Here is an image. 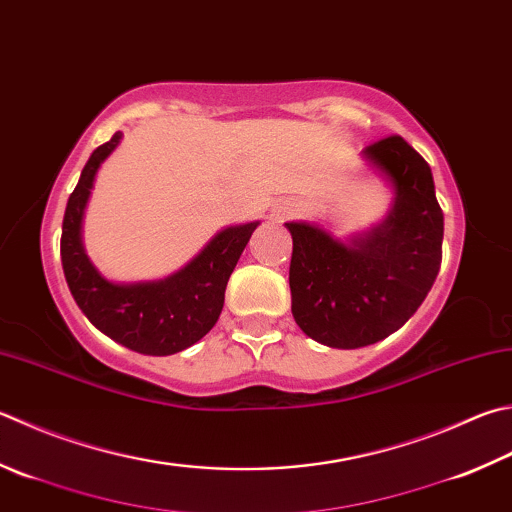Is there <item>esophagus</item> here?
Returning <instances> with one entry per match:
<instances>
[{
    "instance_id": "1",
    "label": "esophagus",
    "mask_w": 512,
    "mask_h": 512,
    "mask_svg": "<svg viewBox=\"0 0 512 512\" xmlns=\"http://www.w3.org/2000/svg\"><path fill=\"white\" fill-rule=\"evenodd\" d=\"M296 211H298L296 202H292V200H283L281 205L276 207V218H289V216H294Z\"/></svg>"
}]
</instances>
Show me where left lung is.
<instances>
[{"label":"left lung","instance_id":"left-lung-1","mask_svg":"<svg viewBox=\"0 0 512 512\" xmlns=\"http://www.w3.org/2000/svg\"><path fill=\"white\" fill-rule=\"evenodd\" d=\"M363 158L394 189L383 223L347 243L318 225L285 223L294 240V321L310 339L341 350L397 332L419 310L441 267L443 211L428 162L401 136L376 140Z\"/></svg>","mask_w":512,"mask_h":512}]
</instances>
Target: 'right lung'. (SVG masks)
Wrapping results in <instances>:
<instances>
[{
  "instance_id": "1",
  "label": "right lung",
  "mask_w": 512,
  "mask_h": 512,
  "mask_svg": "<svg viewBox=\"0 0 512 512\" xmlns=\"http://www.w3.org/2000/svg\"><path fill=\"white\" fill-rule=\"evenodd\" d=\"M122 133L91 153L66 202L62 223V267L75 303L102 334L133 352L167 356L200 341L216 325L227 281L258 223L227 227L176 274L162 281L113 283L93 267L82 245V218L95 173Z\"/></svg>"
}]
</instances>
